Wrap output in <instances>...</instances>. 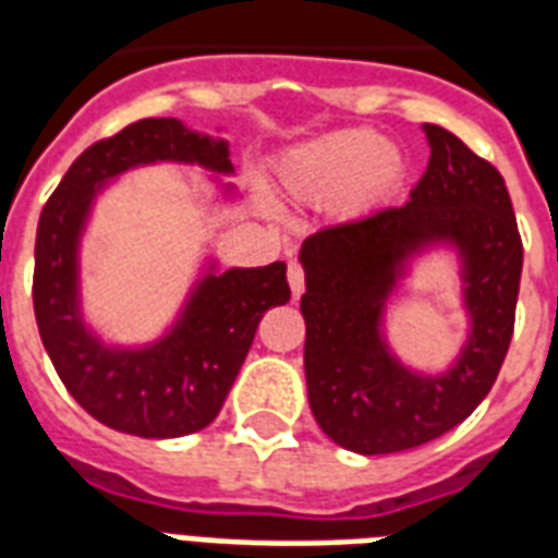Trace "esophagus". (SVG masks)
<instances>
[{"mask_svg": "<svg viewBox=\"0 0 558 558\" xmlns=\"http://www.w3.org/2000/svg\"><path fill=\"white\" fill-rule=\"evenodd\" d=\"M288 284H291L293 296H300L305 291V270H302L300 262H291L288 265Z\"/></svg>", "mask_w": 558, "mask_h": 558, "instance_id": "1", "label": "esophagus"}]
</instances>
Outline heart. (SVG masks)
Returning a JSON list of instances; mask_svg holds the SVG:
<instances>
[{
  "instance_id": "obj_1",
  "label": "heart",
  "mask_w": 558,
  "mask_h": 558,
  "mask_svg": "<svg viewBox=\"0 0 558 558\" xmlns=\"http://www.w3.org/2000/svg\"><path fill=\"white\" fill-rule=\"evenodd\" d=\"M279 189L311 206L335 203L343 220L381 209L404 177V157L390 142L364 128L323 133L279 159Z\"/></svg>"
}]
</instances>
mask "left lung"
<instances>
[{
	"mask_svg": "<svg viewBox=\"0 0 558 558\" xmlns=\"http://www.w3.org/2000/svg\"><path fill=\"white\" fill-rule=\"evenodd\" d=\"M427 171L396 209L302 241L305 381L328 439L355 454H396L457 427L486 399L515 326L524 250L498 168L439 124L422 128ZM451 248L470 335L442 374H422L386 340V302L412 258Z\"/></svg>",
	"mask_w": 558,
	"mask_h": 558,
	"instance_id": "obj_1",
	"label": "left lung"
}]
</instances>
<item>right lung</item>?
<instances>
[{"instance_id": "right-lung-1", "label": "right lung", "mask_w": 558, "mask_h": 558, "mask_svg": "<svg viewBox=\"0 0 558 558\" xmlns=\"http://www.w3.org/2000/svg\"><path fill=\"white\" fill-rule=\"evenodd\" d=\"M180 162L235 174L230 142L180 119H142L89 145L43 206L34 244V317L72 399L101 425L145 439L203 430L218 416L256 328L291 300L284 262L220 270L206 258L166 335L142 347L104 343L81 305V239L98 194L133 168ZM218 183L227 201L235 185Z\"/></svg>"}]
</instances>
